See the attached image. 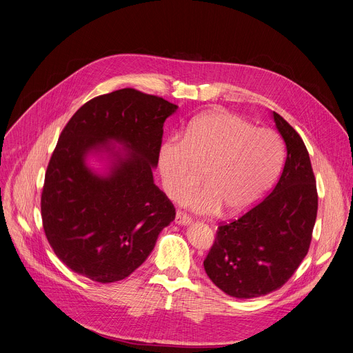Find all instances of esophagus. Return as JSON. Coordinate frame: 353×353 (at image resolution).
Listing matches in <instances>:
<instances>
[{
    "label": "esophagus",
    "mask_w": 353,
    "mask_h": 353,
    "mask_svg": "<svg viewBox=\"0 0 353 353\" xmlns=\"http://www.w3.org/2000/svg\"><path fill=\"white\" fill-rule=\"evenodd\" d=\"M191 222V216L186 215L185 212L182 211H176V215H175V223L178 225H188Z\"/></svg>",
    "instance_id": "34e87169"
}]
</instances>
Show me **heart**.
<instances>
[{
	"instance_id": "heart-1",
	"label": "heart",
	"mask_w": 353,
	"mask_h": 353,
	"mask_svg": "<svg viewBox=\"0 0 353 353\" xmlns=\"http://www.w3.org/2000/svg\"><path fill=\"white\" fill-rule=\"evenodd\" d=\"M283 161L279 135L254 128L250 121L211 111L192 119L182 138L165 141L158 154L163 188L172 198L196 183L204 170L205 186L187 192L181 202L198 214H239L259 201L276 179Z\"/></svg>"
}]
</instances>
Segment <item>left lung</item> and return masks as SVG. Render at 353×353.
<instances>
[{
    "mask_svg": "<svg viewBox=\"0 0 353 353\" xmlns=\"http://www.w3.org/2000/svg\"><path fill=\"white\" fill-rule=\"evenodd\" d=\"M286 161L271 194L239 218L219 223L203 261L210 279L230 296L271 294L291 278L309 251L318 214L312 165L301 135L276 112Z\"/></svg>",
    "mask_w": 353,
    "mask_h": 353,
    "instance_id": "1",
    "label": "left lung"
}]
</instances>
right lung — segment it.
Here are the masks:
<instances>
[{"instance_id":"add662e5","label":"right lung","mask_w":353,"mask_h":353,"mask_svg":"<svg viewBox=\"0 0 353 353\" xmlns=\"http://www.w3.org/2000/svg\"><path fill=\"white\" fill-rule=\"evenodd\" d=\"M161 97L123 88L85 102L67 122L48 162L41 216L55 255L94 282L130 276L175 218L174 203L154 183L163 122L176 111ZM110 140L129 154L108 177L85 165Z\"/></svg>"}]
</instances>
